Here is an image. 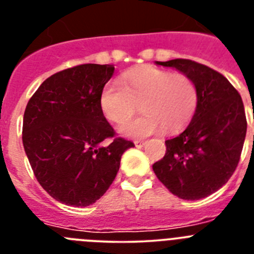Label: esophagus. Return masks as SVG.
<instances>
[{
  "label": "esophagus",
  "instance_id": "1",
  "mask_svg": "<svg viewBox=\"0 0 254 254\" xmlns=\"http://www.w3.org/2000/svg\"><path fill=\"white\" fill-rule=\"evenodd\" d=\"M134 145L137 147H142L145 145V141H141V140H136L134 141Z\"/></svg>",
  "mask_w": 254,
  "mask_h": 254
}]
</instances>
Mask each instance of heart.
<instances>
[{
    "label": "heart",
    "mask_w": 254,
    "mask_h": 254,
    "mask_svg": "<svg viewBox=\"0 0 254 254\" xmlns=\"http://www.w3.org/2000/svg\"><path fill=\"white\" fill-rule=\"evenodd\" d=\"M196 85L183 73L142 67L125 73L121 81H109L100 93V109L108 120L122 125L134 114L138 118L121 127L125 136L142 138L163 131L174 132L192 118L197 107Z\"/></svg>",
    "instance_id": "b5f03b06"
}]
</instances>
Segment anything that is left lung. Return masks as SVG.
Returning a JSON list of instances; mask_svg holds the SVG:
<instances>
[{"instance_id":"obj_1","label":"left lung","mask_w":254,"mask_h":254,"mask_svg":"<svg viewBox=\"0 0 254 254\" xmlns=\"http://www.w3.org/2000/svg\"><path fill=\"white\" fill-rule=\"evenodd\" d=\"M155 64L188 76L198 100L190 125L165 141L167 152L152 169L174 196L205 198L225 185L239 163L247 133L243 102L228 78L205 64L190 60Z\"/></svg>"}]
</instances>
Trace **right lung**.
I'll list each match as a JSON object with an SVG mask.
<instances>
[{
  "instance_id": "right-lung-1",
  "label": "right lung",
  "mask_w": 254,
  "mask_h": 254,
  "mask_svg": "<svg viewBox=\"0 0 254 254\" xmlns=\"http://www.w3.org/2000/svg\"><path fill=\"white\" fill-rule=\"evenodd\" d=\"M113 64H86L52 75L24 113L22 143L39 185L60 202L86 207L107 192L133 142L114 138L100 109Z\"/></svg>"
}]
</instances>
